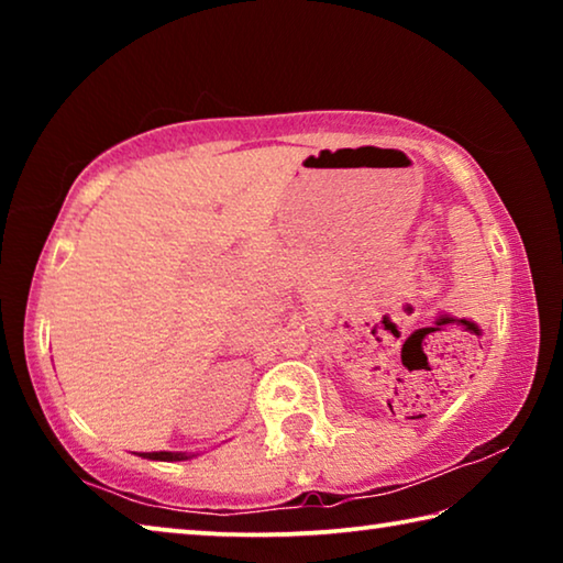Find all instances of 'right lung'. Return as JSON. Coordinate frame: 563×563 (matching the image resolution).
Returning a JSON list of instances; mask_svg holds the SVG:
<instances>
[{
  "instance_id": "1",
  "label": "right lung",
  "mask_w": 563,
  "mask_h": 563,
  "mask_svg": "<svg viewBox=\"0 0 563 563\" xmlns=\"http://www.w3.org/2000/svg\"><path fill=\"white\" fill-rule=\"evenodd\" d=\"M141 456H146V460H161V462L186 460V454H176V452H144Z\"/></svg>"
}]
</instances>
